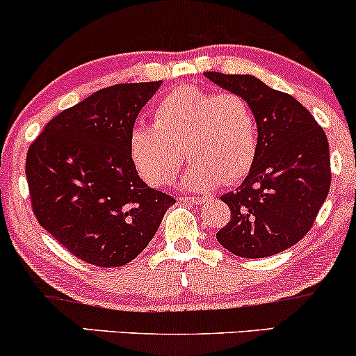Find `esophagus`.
Wrapping results in <instances>:
<instances>
[{
  "label": "esophagus",
  "mask_w": 356,
  "mask_h": 356,
  "mask_svg": "<svg viewBox=\"0 0 356 356\" xmlns=\"http://www.w3.org/2000/svg\"><path fill=\"white\" fill-rule=\"evenodd\" d=\"M181 201L189 202V204H202V202L208 201V197H191V196H186V197H181Z\"/></svg>",
  "instance_id": "obj_1"
}]
</instances>
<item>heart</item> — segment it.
<instances>
[{
    "mask_svg": "<svg viewBox=\"0 0 356 356\" xmlns=\"http://www.w3.org/2000/svg\"><path fill=\"white\" fill-rule=\"evenodd\" d=\"M182 187L209 191L232 184L252 169L259 148V128L252 108L235 92L182 86L160 99L154 124L134 128L130 155L136 170L152 186L174 181L184 162Z\"/></svg>",
    "mask_w": 356,
    "mask_h": 356,
    "instance_id": "1",
    "label": "heart"
}]
</instances>
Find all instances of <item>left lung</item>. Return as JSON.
Instances as JSON below:
<instances>
[{
    "mask_svg": "<svg viewBox=\"0 0 356 356\" xmlns=\"http://www.w3.org/2000/svg\"><path fill=\"white\" fill-rule=\"evenodd\" d=\"M252 108L259 148L235 193L221 196L232 220L216 240L243 259H264L291 248L311 229L330 193L326 134L296 97L248 74L206 72Z\"/></svg>",
    "mask_w": 356,
    "mask_h": 356,
    "instance_id": "obj_1",
    "label": "left lung"
}]
</instances>
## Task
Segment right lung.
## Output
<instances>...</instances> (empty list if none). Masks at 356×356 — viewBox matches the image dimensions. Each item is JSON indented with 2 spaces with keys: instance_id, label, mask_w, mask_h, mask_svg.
<instances>
[{
  "instance_id": "add662e5",
  "label": "right lung",
  "mask_w": 356,
  "mask_h": 356,
  "mask_svg": "<svg viewBox=\"0 0 356 356\" xmlns=\"http://www.w3.org/2000/svg\"><path fill=\"white\" fill-rule=\"evenodd\" d=\"M162 81L96 91L47 123L26 155L32 208L72 255L121 267L143 252L175 199L140 179L130 155L138 113Z\"/></svg>"
}]
</instances>
